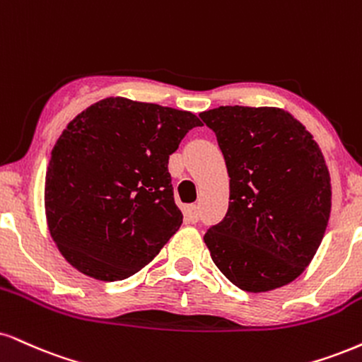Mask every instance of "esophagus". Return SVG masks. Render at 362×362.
<instances>
[{
    "label": "esophagus",
    "mask_w": 362,
    "mask_h": 362,
    "mask_svg": "<svg viewBox=\"0 0 362 362\" xmlns=\"http://www.w3.org/2000/svg\"><path fill=\"white\" fill-rule=\"evenodd\" d=\"M184 217L187 223H197L199 221V207L195 204H189L184 209Z\"/></svg>",
    "instance_id": "34e87169"
}]
</instances>
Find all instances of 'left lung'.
<instances>
[{
    "label": "left lung",
    "instance_id": "obj_1",
    "mask_svg": "<svg viewBox=\"0 0 362 362\" xmlns=\"http://www.w3.org/2000/svg\"><path fill=\"white\" fill-rule=\"evenodd\" d=\"M216 133L229 180V209L204 241L238 288L288 285L319 250L330 216V177L305 126L276 107L219 106L200 112Z\"/></svg>",
    "mask_w": 362,
    "mask_h": 362
}]
</instances>
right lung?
<instances>
[{
	"instance_id": "right-lung-1",
	"label": "right lung",
	"mask_w": 362,
	"mask_h": 362,
	"mask_svg": "<svg viewBox=\"0 0 362 362\" xmlns=\"http://www.w3.org/2000/svg\"><path fill=\"white\" fill-rule=\"evenodd\" d=\"M202 123L189 111L107 98L57 139L45 177L47 223L64 258L87 276L134 275L180 228L168 158Z\"/></svg>"
}]
</instances>
